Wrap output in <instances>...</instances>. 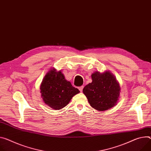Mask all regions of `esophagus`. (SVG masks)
Listing matches in <instances>:
<instances>
[{
  "mask_svg": "<svg viewBox=\"0 0 151 151\" xmlns=\"http://www.w3.org/2000/svg\"><path fill=\"white\" fill-rule=\"evenodd\" d=\"M83 88H84V86H81V87H78V89H79V90L81 92L83 91Z\"/></svg>",
  "mask_w": 151,
  "mask_h": 151,
  "instance_id": "obj_1",
  "label": "esophagus"
}]
</instances>
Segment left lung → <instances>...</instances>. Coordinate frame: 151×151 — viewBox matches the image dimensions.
Wrapping results in <instances>:
<instances>
[{
    "mask_svg": "<svg viewBox=\"0 0 151 151\" xmlns=\"http://www.w3.org/2000/svg\"><path fill=\"white\" fill-rule=\"evenodd\" d=\"M92 83L83 89L90 105L98 111H106L117 102L120 87L115 76L109 72L91 75Z\"/></svg>",
    "mask_w": 151,
    "mask_h": 151,
    "instance_id": "8db88e82",
    "label": "left lung"
}]
</instances>
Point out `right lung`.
<instances>
[{"instance_id": "1", "label": "right lung", "mask_w": 151, "mask_h": 151, "mask_svg": "<svg viewBox=\"0 0 151 151\" xmlns=\"http://www.w3.org/2000/svg\"><path fill=\"white\" fill-rule=\"evenodd\" d=\"M40 92L45 103L54 109L65 107L79 90L67 81L61 71L53 68L44 77Z\"/></svg>"}]
</instances>
